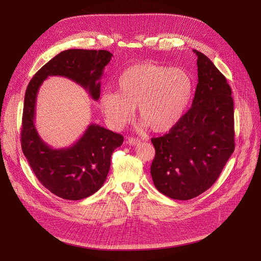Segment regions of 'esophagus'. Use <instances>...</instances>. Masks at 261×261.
I'll use <instances>...</instances> for the list:
<instances>
[{
    "instance_id": "34e87169",
    "label": "esophagus",
    "mask_w": 261,
    "mask_h": 261,
    "mask_svg": "<svg viewBox=\"0 0 261 261\" xmlns=\"http://www.w3.org/2000/svg\"><path fill=\"white\" fill-rule=\"evenodd\" d=\"M127 143H128L129 145H131V146H136V145H139V144L141 143V141H140L139 139L129 138V139H128V141H127Z\"/></svg>"
}]
</instances>
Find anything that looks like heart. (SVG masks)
<instances>
[{"label":"heart","mask_w":261,"mask_h":261,"mask_svg":"<svg viewBox=\"0 0 261 261\" xmlns=\"http://www.w3.org/2000/svg\"><path fill=\"white\" fill-rule=\"evenodd\" d=\"M194 80L181 67L143 62L123 71L116 81L117 92L106 91L99 108L114 130L129 123L139 109V118L155 133L172 130L184 117L194 94Z\"/></svg>","instance_id":"obj_1"}]
</instances>
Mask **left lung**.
Here are the masks:
<instances>
[{
    "label": "left lung",
    "instance_id": "1",
    "mask_svg": "<svg viewBox=\"0 0 261 261\" xmlns=\"http://www.w3.org/2000/svg\"><path fill=\"white\" fill-rule=\"evenodd\" d=\"M198 56V85L193 105L167 134L152 139L151 164L156 189L174 200L207 190L235 149L234 101L226 78L204 54Z\"/></svg>",
    "mask_w": 261,
    "mask_h": 261
}]
</instances>
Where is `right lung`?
Masks as SVG:
<instances>
[{"label": "right lung", "mask_w": 261, "mask_h": 261, "mask_svg": "<svg viewBox=\"0 0 261 261\" xmlns=\"http://www.w3.org/2000/svg\"><path fill=\"white\" fill-rule=\"evenodd\" d=\"M113 55L108 50L67 49L43 65L27 86L22 117V151L40 181L50 193L65 200H81L105 183L111 155L121 146L122 135L91 123L72 146L53 149L35 126L39 88L48 76H63L86 89L94 100L100 96V78Z\"/></svg>", "instance_id": "add662e5"}]
</instances>
